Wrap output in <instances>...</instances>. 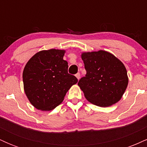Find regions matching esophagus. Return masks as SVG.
I'll use <instances>...</instances> for the list:
<instances>
[{"instance_id": "obj_1", "label": "esophagus", "mask_w": 147, "mask_h": 147, "mask_svg": "<svg viewBox=\"0 0 147 147\" xmlns=\"http://www.w3.org/2000/svg\"><path fill=\"white\" fill-rule=\"evenodd\" d=\"M75 76H76V77H77V79H78V80H79V79H80V73H79V72H78V73L76 74Z\"/></svg>"}]
</instances>
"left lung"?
<instances>
[{
  "mask_svg": "<svg viewBox=\"0 0 147 147\" xmlns=\"http://www.w3.org/2000/svg\"><path fill=\"white\" fill-rule=\"evenodd\" d=\"M86 75L78 86L88 101L100 107H108L120 100L129 79L124 64L113 55L104 50L83 52Z\"/></svg>",
  "mask_w": 147,
  "mask_h": 147,
  "instance_id": "8db88e82",
  "label": "left lung"
}]
</instances>
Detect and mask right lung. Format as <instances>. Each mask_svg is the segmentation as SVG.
<instances>
[{"label":"right lung","instance_id":"right-lung-1","mask_svg":"<svg viewBox=\"0 0 147 147\" xmlns=\"http://www.w3.org/2000/svg\"><path fill=\"white\" fill-rule=\"evenodd\" d=\"M65 50L51 49L37 52L25 65L23 72L24 90L35 108L51 111L63 102L70 87L78 82L68 72L63 60Z\"/></svg>","mask_w":147,"mask_h":147}]
</instances>
